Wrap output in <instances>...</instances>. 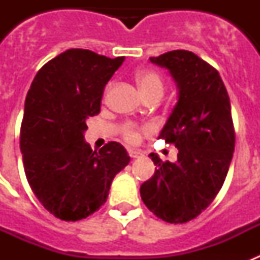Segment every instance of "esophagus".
Returning <instances> with one entry per match:
<instances>
[{"instance_id": "1", "label": "esophagus", "mask_w": 260, "mask_h": 260, "mask_svg": "<svg viewBox=\"0 0 260 260\" xmlns=\"http://www.w3.org/2000/svg\"><path fill=\"white\" fill-rule=\"evenodd\" d=\"M128 155L132 156L133 158H137V157H142L144 153H143V151H141V150H128Z\"/></svg>"}]
</instances>
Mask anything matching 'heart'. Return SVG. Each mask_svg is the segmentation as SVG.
Instances as JSON below:
<instances>
[{
    "label": "heart",
    "mask_w": 260,
    "mask_h": 260,
    "mask_svg": "<svg viewBox=\"0 0 260 260\" xmlns=\"http://www.w3.org/2000/svg\"><path fill=\"white\" fill-rule=\"evenodd\" d=\"M137 83L139 89L142 91L143 96L150 95L153 92H161L162 93V82L161 78L156 74L155 71L151 70H139L135 75ZM123 137L130 143H135L139 139L138 134V128L134 125H125L123 126Z\"/></svg>",
    "instance_id": "obj_1"
}]
</instances>
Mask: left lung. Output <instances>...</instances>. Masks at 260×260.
Returning <instances> with one entry per match:
<instances>
[{"label": "left lung", "mask_w": 260, "mask_h": 260, "mask_svg": "<svg viewBox=\"0 0 260 260\" xmlns=\"http://www.w3.org/2000/svg\"><path fill=\"white\" fill-rule=\"evenodd\" d=\"M150 61L167 69L177 103L158 139L174 143L176 162L150 153L155 173L142 183V201L167 222L192 220L221 189L234 152L231 102L220 74L189 50H173Z\"/></svg>", "instance_id": "obj_1"}]
</instances>
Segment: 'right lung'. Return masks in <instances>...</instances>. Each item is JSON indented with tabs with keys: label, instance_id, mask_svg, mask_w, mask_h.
<instances>
[{
	"label": "right lung",
	"instance_id": "obj_1",
	"mask_svg": "<svg viewBox=\"0 0 260 260\" xmlns=\"http://www.w3.org/2000/svg\"><path fill=\"white\" fill-rule=\"evenodd\" d=\"M123 61L69 49L45 63L29 87L20 128L24 172L36 198L58 219L77 221L98 211L130 162L122 144L92 151L84 141L87 119L100 112L103 91Z\"/></svg>",
	"mask_w": 260,
	"mask_h": 260
}]
</instances>
